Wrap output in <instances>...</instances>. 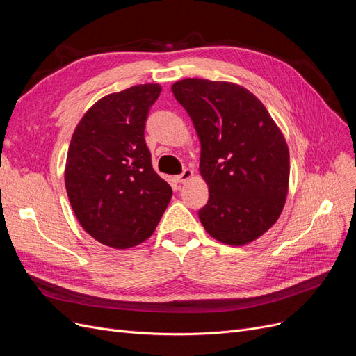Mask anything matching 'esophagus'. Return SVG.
I'll list each match as a JSON object with an SVG mask.
<instances>
[{
    "label": "esophagus",
    "instance_id": "obj_1",
    "mask_svg": "<svg viewBox=\"0 0 356 356\" xmlns=\"http://www.w3.org/2000/svg\"><path fill=\"white\" fill-rule=\"evenodd\" d=\"M191 177H193V170L191 169H184V170H182L181 175L175 177V179H177V182H181V184H182V182L188 181Z\"/></svg>",
    "mask_w": 356,
    "mask_h": 356
}]
</instances>
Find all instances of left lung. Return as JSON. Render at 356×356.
<instances>
[{"mask_svg": "<svg viewBox=\"0 0 356 356\" xmlns=\"http://www.w3.org/2000/svg\"><path fill=\"white\" fill-rule=\"evenodd\" d=\"M200 141V175L209 187L200 222L213 239L241 246L281 215L289 181L285 138L261 101L242 86L186 79L172 84Z\"/></svg>", "mask_w": 356, "mask_h": 356, "instance_id": "8db88e82", "label": "left lung"}]
</instances>
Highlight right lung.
<instances>
[{
    "mask_svg": "<svg viewBox=\"0 0 356 356\" xmlns=\"http://www.w3.org/2000/svg\"><path fill=\"white\" fill-rule=\"evenodd\" d=\"M160 92L159 84H138L104 96L71 138L65 187L72 211L93 239L117 250L148 239L172 197L144 138Z\"/></svg>",
    "mask_w": 356,
    "mask_h": 356,
    "instance_id": "add662e5",
    "label": "right lung"
}]
</instances>
